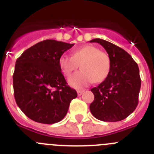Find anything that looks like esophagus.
I'll use <instances>...</instances> for the list:
<instances>
[{"label": "esophagus", "mask_w": 154, "mask_h": 154, "mask_svg": "<svg viewBox=\"0 0 154 154\" xmlns=\"http://www.w3.org/2000/svg\"><path fill=\"white\" fill-rule=\"evenodd\" d=\"M83 92H84V90H78V91H77V93H78V96H82Z\"/></svg>", "instance_id": "1"}]
</instances>
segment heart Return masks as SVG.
<instances>
[{
    "label": "heart",
    "instance_id": "b5f03b06",
    "mask_svg": "<svg viewBox=\"0 0 154 154\" xmlns=\"http://www.w3.org/2000/svg\"><path fill=\"white\" fill-rule=\"evenodd\" d=\"M62 72L69 77L79 65L81 70L75 73L69 80L70 85L82 88L94 82L99 83L108 77L111 68L109 55L94 45H85L72 53V57L63 55L58 59Z\"/></svg>",
    "mask_w": 154,
    "mask_h": 154
}]
</instances>
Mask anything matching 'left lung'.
<instances>
[{"label": "left lung", "mask_w": 154, "mask_h": 154, "mask_svg": "<svg viewBox=\"0 0 154 154\" xmlns=\"http://www.w3.org/2000/svg\"><path fill=\"white\" fill-rule=\"evenodd\" d=\"M90 42H97L104 48L109 55L111 68L108 77L91 89L95 98L89 109L99 120H123L138 104L141 85L138 65L130 54L111 42L100 38L92 39Z\"/></svg>", "instance_id": "1"}]
</instances>
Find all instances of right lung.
I'll use <instances>...</instances> for the list:
<instances>
[{"instance_id": "add662e5", "label": "right lung", "mask_w": 154, "mask_h": 154, "mask_svg": "<svg viewBox=\"0 0 154 154\" xmlns=\"http://www.w3.org/2000/svg\"><path fill=\"white\" fill-rule=\"evenodd\" d=\"M74 44L48 39L31 46L16 61L14 93L18 107L37 123L52 124L65 116L77 92L67 85L58 59Z\"/></svg>"}]
</instances>
